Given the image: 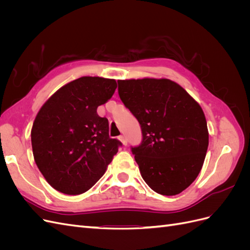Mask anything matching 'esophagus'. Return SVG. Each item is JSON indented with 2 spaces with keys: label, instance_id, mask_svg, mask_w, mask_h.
Returning a JSON list of instances; mask_svg holds the SVG:
<instances>
[{
  "label": "esophagus",
  "instance_id": "1",
  "mask_svg": "<svg viewBox=\"0 0 250 250\" xmlns=\"http://www.w3.org/2000/svg\"><path fill=\"white\" fill-rule=\"evenodd\" d=\"M119 140H120L121 142H122V144H123L124 146H126V145H127V140H126V138L124 137V135H120V137H119Z\"/></svg>",
  "mask_w": 250,
  "mask_h": 250
}]
</instances>
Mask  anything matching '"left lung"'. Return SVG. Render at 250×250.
<instances>
[{"mask_svg": "<svg viewBox=\"0 0 250 250\" xmlns=\"http://www.w3.org/2000/svg\"><path fill=\"white\" fill-rule=\"evenodd\" d=\"M125 107L141 125L142 142L131 147L141 175L152 190L173 196L198 176L208 146L200 105L169 79L119 80Z\"/></svg>", "mask_w": 250, "mask_h": 250, "instance_id": "left-lung-1", "label": "left lung"}]
</instances>
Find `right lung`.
Returning <instances> with one entry per match:
<instances>
[{"label": "right lung", "mask_w": 250, "mask_h": 250, "mask_svg": "<svg viewBox=\"0 0 250 250\" xmlns=\"http://www.w3.org/2000/svg\"><path fill=\"white\" fill-rule=\"evenodd\" d=\"M116 88L113 79L81 77L59 88L37 113L31 130L34 161L55 190L86 192L122 146L109 138L108 120L97 113Z\"/></svg>", "instance_id": "1"}]
</instances>
